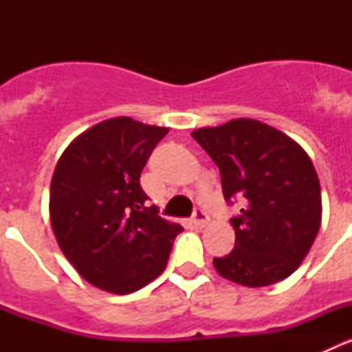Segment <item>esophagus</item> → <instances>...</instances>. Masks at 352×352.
<instances>
[{"label":"esophagus","mask_w":352,"mask_h":352,"mask_svg":"<svg viewBox=\"0 0 352 352\" xmlns=\"http://www.w3.org/2000/svg\"><path fill=\"white\" fill-rule=\"evenodd\" d=\"M208 222H210V217H208L206 211L201 210V208L194 211V214H192V223L195 227H204Z\"/></svg>","instance_id":"obj_1"}]
</instances>
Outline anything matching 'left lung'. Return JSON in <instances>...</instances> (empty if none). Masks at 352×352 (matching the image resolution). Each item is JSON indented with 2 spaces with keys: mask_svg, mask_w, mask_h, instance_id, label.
<instances>
[{
  "mask_svg": "<svg viewBox=\"0 0 352 352\" xmlns=\"http://www.w3.org/2000/svg\"><path fill=\"white\" fill-rule=\"evenodd\" d=\"M192 138L217 164L227 203L243 197L231 219L236 243L213 266L227 280L264 287L287 278L321 227V185L303 148L280 130L239 118L204 126Z\"/></svg>",
  "mask_w": 352,
  "mask_h": 352,
  "instance_id": "8db88e82",
  "label": "left lung"
}]
</instances>
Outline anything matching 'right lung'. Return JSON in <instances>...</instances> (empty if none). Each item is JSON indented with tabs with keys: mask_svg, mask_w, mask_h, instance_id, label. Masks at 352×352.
<instances>
[{
	"mask_svg": "<svg viewBox=\"0 0 352 352\" xmlns=\"http://www.w3.org/2000/svg\"><path fill=\"white\" fill-rule=\"evenodd\" d=\"M166 126L120 116L96 123L68 144L51 179L56 241L84 280L130 294L167 266L179 223L146 206L141 173Z\"/></svg>",
	"mask_w": 352,
	"mask_h": 352,
	"instance_id": "add662e5",
	"label": "right lung"
}]
</instances>
